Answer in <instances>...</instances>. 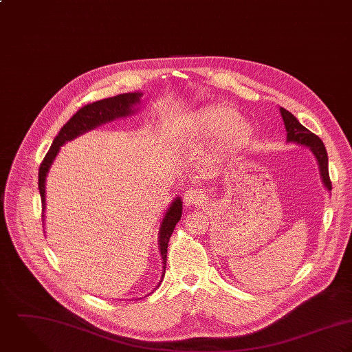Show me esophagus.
<instances>
[{"label":"esophagus","mask_w":352,"mask_h":352,"mask_svg":"<svg viewBox=\"0 0 352 352\" xmlns=\"http://www.w3.org/2000/svg\"><path fill=\"white\" fill-rule=\"evenodd\" d=\"M182 199H184V203H185L186 207L199 206V204H201V201L204 200V195H203V192H200V190H197V189H188V190L184 193Z\"/></svg>","instance_id":"obj_1"}]
</instances>
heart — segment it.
I'll list each match as a JSON object with an SVG mask.
<instances>
[{"instance_id": "1", "label": "heart", "mask_w": 352, "mask_h": 352, "mask_svg": "<svg viewBox=\"0 0 352 352\" xmlns=\"http://www.w3.org/2000/svg\"><path fill=\"white\" fill-rule=\"evenodd\" d=\"M184 136L189 140H213L217 138L220 155L235 153L250 144L254 126L239 117L236 109L228 104H210L200 107L184 118Z\"/></svg>"}]
</instances>
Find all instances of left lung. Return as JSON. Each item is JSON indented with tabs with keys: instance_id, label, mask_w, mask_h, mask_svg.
<instances>
[{
	"instance_id": "obj_1",
	"label": "left lung",
	"mask_w": 352,
	"mask_h": 352,
	"mask_svg": "<svg viewBox=\"0 0 352 352\" xmlns=\"http://www.w3.org/2000/svg\"><path fill=\"white\" fill-rule=\"evenodd\" d=\"M281 118L284 121L285 132H287V142H294L296 145H302L309 148L314 157L317 159L318 168H320V175L324 186L327 188L328 192L332 190V184L329 179V171H328V153L325 149L324 142L320 138H317L314 133L307 131L298 120L291 114L288 110L280 107Z\"/></svg>"
}]
</instances>
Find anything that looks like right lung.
Returning a JSON list of instances; mask_svg holds the SVG:
<instances>
[{
    "instance_id": "1",
    "label": "right lung",
    "mask_w": 352,
    "mask_h": 352,
    "mask_svg": "<svg viewBox=\"0 0 352 352\" xmlns=\"http://www.w3.org/2000/svg\"><path fill=\"white\" fill-rule=\"evenodd\" d=\"M142 96V92H128V94H121L113 98L102 99L94 103H89L84 107H81L71 120L61 128L60 133L56 136L53 140V144L46 153L41 167H39V193H41V200H42V217L45 221V211H46V178L47 173L57 157L60 148L68 142V141L74 140L76 138L103 125L107 122H111L118 118H126L129 116H133L139 110L140 99ZM182 216V200L181 197H175L167 211L164 213L160 227H159V235H157V242H159V250L162 256V264H163V272H162V279L157 283L156 287L164 278L166 272V261H167V245L170 241V236L175 228V224L179 221Z\"/></svg>"
}]
</instances>
